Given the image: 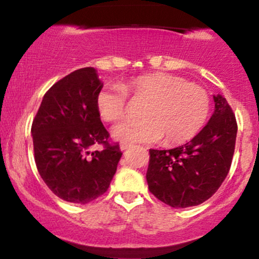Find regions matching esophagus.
Here are the masks:
<instances>
[{
  "instance_id": "34e87169",
  "label": "esophagus",
  "mask_w": 259,
  "mask_h": 259,
  "mask_svg": "<svg viewBox=\"0 0 259 259\" xmlns=\"http://www.w3.org/2000/svg\"><path fill=\"white\" fill-rule=\"evenodd\" d=\"M132 146H133L132 144H127V142H121V144H120V150L121 151H125V150H127V148H130Z\"/></svg>"
}]
</instances>
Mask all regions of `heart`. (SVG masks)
Returning a JSON list of instances; mask_svg holds the SVG:
<instances>
[{"mask_svg": "<svg viewBox=\"0 0 259 259\" xmlns=\"http://www.w3.org/2000/svg\"><path fill=\"white\" fill-rule=\"evenodd\" d=\"M127 95L147 101L144 120H124L113 127V138L120 141L181 145L194 139L206 124L210 109L208 92L195 82L168 73L136 76L119 85H107L96 96L100 117L113 123L126 114Z\"/></svg>", "mask_w": 259, "mask_h": 259, "instance_id": "b5f03b06", "label": "heart"}]
</instances>
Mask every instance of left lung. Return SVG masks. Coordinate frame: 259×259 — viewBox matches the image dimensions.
Instances as JSON below:
<instances>
[{"label":"left lung","instance_id":"1","mask_svg":"<svg viewBox=\"0 0 259 259\" xmlns=\"http://www.w3.org/2000/svg\"><path fill=\"white\" fill-rule=\"evenodd\" d=\"M214 113L191 141L171 150H150L148 189L174 208L203 203L215 194L230 170L237 124L228 101L213 96Z\"/></svg>","mask_w":259,"mask_h":259}]
</instances>
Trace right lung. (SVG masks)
I'll return each mask as SVG.
<instances>
[{"label": "right lung", "mask_w": 259, "mask_h": 259, "mask_svg": "<svg viewBox=\"0 0 259 259\" xmlns=\"http://www.w3.org/2000/svg\"><path fill=\"white\" fill-rule=\"evenodd\" d=\"M102 88L92 67L68 74L45 94L32 120L38 173L53 194L72 203H89L105 194L123 154L118 142H109L97 111ZM95 144L104 150L91 153Z\"/></svg>", "instance_id": "right-lung-1"}]
</instances>
